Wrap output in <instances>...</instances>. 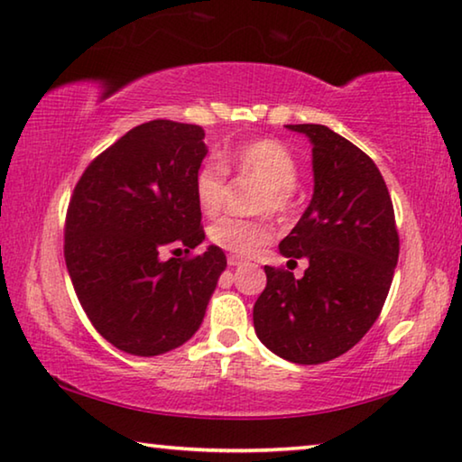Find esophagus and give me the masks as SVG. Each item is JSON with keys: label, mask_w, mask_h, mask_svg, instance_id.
Instances as JSON below:
<instances>
[{"label": "esophagus", "mask_w": 462, "mask_h": 462, "mask_svg": "<svg viewBox=\"0 0 462 462\" xmlns=\"http://www.w3.org/2000/svg\"><path fill=\"white\" fill-rule=\"evenodd\" d=\"M243 263H245V259L236 257V254H230V257H228V265L230 267H238V265H243Z\"/></svg>", "instance_id": "obj_1"}]
</instances>
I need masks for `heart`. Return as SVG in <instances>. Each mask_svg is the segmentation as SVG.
Instances as JSON below:
<instances>
[{"label":"heart","mask_w":462,"mask_h":462,"mask_svg":"<svg viewBox=\"0 0 462 462\" xmlns=\"http://www.w3.org/2000/svg\"><path fill=\"white\" fill-rule=\"evenodd\" d=\"M224 164L234 171L251 174L265 182L261 195V209L285 214L291 208V187L298 180V164L291 152L277 139H254L238 148L224 152ZM228 172L217 162L208 160L195 172V201L205 216H216L224 208ZM208 236L216 246L236 257H251L271 243L273 230L267 219L224 216L209 226Z\"/></svg>","instance_id":"obj_1"}]
</instances>
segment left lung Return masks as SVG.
I'll use <instances>...</instances> for the list:
<instances>
[{
    "mask_svg": "<svg viewBox=\"0 0 462 462\" xmlns=\"http://www.w3.org/2000/svg\"><path fill=\"white\" fill-rule=\"evenodd\" d=\"M312 143L314 193L280 251L304 277L265 265L253 309L259 339L283 360L323 364L356 346L389 296L399 232L383 174L368 153L325 125H285Z\"/></svg>",
    "mask_w": 462,
    "mask_h": 462,
    "instance_id": "1",
    "label": "left lung"
}]
</instances>
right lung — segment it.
<instances>
[{"instance_id":"1","label":"right lung","mask_w":462,"mask_h":462,"mask_svg":"<svg viewBox=\"0 0 462 462\" xmlns=\"http://www.w3.org/2000/svg\"><path fill=\"white\" fill-rule=\"evenodd\" d=\"M203 137L199 125L143 123L94 158L73 189L65 265L94 328L127 354L160 356L191 339L226 269L214 245L162 257L205 238L193 189Z\"/></svg>"}]
</instances>
